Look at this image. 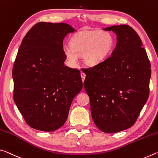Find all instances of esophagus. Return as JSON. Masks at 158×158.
Instances as JSON below:
<instances>
[{
    "instance_id": "obj_1",
    "label": "esophagus",
    "mask_w": 158,
    "mask_h": 158,
    "mask_svg": "<svg viewBox=\"0 0 158 158\" xmlns=\"http://www.w3.org/2000/svg\"><path fill=\"white\" fill-rule=\"evenodd\" d=\"M85 76H86V75H85V74L84 73H82V72H81V79H82V81L83 82L84 81V80L85 79Z\"/></svg>"
}]
</instances>
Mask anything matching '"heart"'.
Masks as SVG:
<instances>
[{"label": "heart", "mask_w": 158, "mask_h": 158, "mask_svg": "<svg viewBox=\"0 0 158 158\" xmlns=\"http://www.w3.org/2000/svg\"><path fill=\"white\" fill-rule=\"evenodd\" d=\"M115 40L108 31H80L72 37L70 46L64 47L67 60L74 65L78 55L82 54L84 63L93 67L104 62L113 52Z\"/></svg>", "instance_id": "heart-1"}]
</instances>
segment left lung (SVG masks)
<instances>
[{
	"mask_svg": "<svg viewBox=\"0 0 158 158\" xmlns=\"http://www.w3.org/2000/svg\"><path fill=\"white\" fill-rule=\"evenodd\" d=\"M104 30L116 33V46L104 62L85 69L84 85L95 125L104 132L116 133L132 126L148 100L151 64L132 27Z\"/></svg>",
	"mask_w": 158,
	"mask_h": 158,
	"instance_id": "left-lung-1",
	"label": "left lung"
}]
</instances>
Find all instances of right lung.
Instances as JSON below:
<instances>
[{"label":"right lung","instance_id":"1","mask_svg":"<svg viewBox=\"0 0 158 158\" xmlns=\"http://www.w3.org/2000/svg\"><path fill=\"white\" fill-rule=\"evenodd\" d=\"M75 31L65 23L39 22L21 42L12 69L13 98L32 128L53 132L62 127L82 89L79 70L64 65L63 39Z\"/></svg>","mask_w":158,"mask_h":158}]
</instances>
